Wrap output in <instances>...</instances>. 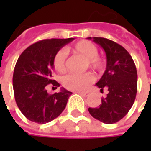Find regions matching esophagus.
Wrapping results in <instances>:
<instances>
[{"mask_svg": "<svg viewBox=\"0 0 151 151\" xmlns=\"http://www.w3.org/2000/svg\"><path fill=\"white\" fill-rule=\"evenodd\" d=\"M78 93H79L80 95H82V96H85V97H86V96H88L89 94H90V92H77Z\"/></svg>", "mask_w": 151, "mask_h": 151, "instance_id": "esophagus-1", "label": "esophagus"}]
</instances>
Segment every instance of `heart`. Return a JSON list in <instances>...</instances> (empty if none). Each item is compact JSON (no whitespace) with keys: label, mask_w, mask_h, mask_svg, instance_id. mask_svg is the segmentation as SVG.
I'll return each instance as SVG.
<instances>
[{"label":"heart","mask_w":151,"mask_h":151,"mask_svg":"<svg viewBox=\"0 0 151 151\" xmlns=\"http://www.w3.org/2000/svg\"><path fill=\"white\" fill-rule=\"evenodd\" d=\"M65 51L83 58L85 59V69L90 67L94 71L101 72L105 67V59L98 55V48L90 41L81 40L71 47H67ZM53 66L59 73H65L66 72V52L65 50H61L55 54ZM93 80L94 76L89 72L81 74H69L63 78V86L69 90L81 91L86 89Z\"/></svg>","instance_id":"1"}]
</instances>
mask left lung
Segmentation results:
<instances>
[{"label":"left lung","instance_id":"left-lung-1","mask_svg":"<svg viewBox=\"0 0 151 151\" xmlns=\"http://www.w3.org/2000/svg\"><path fill=\"white\" fill-rule=\"evenodd\" d=\"M93 42L103 48L106 56V69L96 86L101 92L107 89L108 93L99 107H89L88 111L93 118L113 124L129 113L136 100V65L127 50L117 43L104 37H93Z\"/></svg>","mask_w":151,"mask_h":151}]
</instances>
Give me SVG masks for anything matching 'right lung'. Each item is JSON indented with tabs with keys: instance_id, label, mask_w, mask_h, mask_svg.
Masks as SVG:
<instances>
[{
	"instance_id": "right-lung-1",
	"label": "right lung",
	"mask_w": 151,
	"mask_h": 151,
	"mask_svg": "<svg viewBox=\"0 0 151 151\" xmlns=\"http://www.w3.org/2000/svg\"><path fill=\"white\" fill-rule=\"evenodd\" d=\"M74 38L45 39L23 50L15 64L13 88L15 102L22 114L29 121L44 124L57 118L65 108L73 93L62 88L59 93L49 94L47 86H60L53 79L55 54Z\"/></svg>"
}]
</instances>
